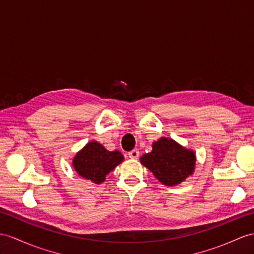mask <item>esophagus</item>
<instances>
[{
  "label": "esophagus",
  "instance_id": "34e87169",
  "mask_svg": "<svg viewBox=\"0 0 254 254\" xmlns=\"http://www.w3.org/2000/svg\"><path fill=\"white\" fill-rule=\"evenodd\" d=\"M129 158L131 159H137L139 157V151L138 150H132L128 153Z\"/></svg>",
  "mask_w": 254,
  "mask_h": 254
}]
</instances>
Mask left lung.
<instances>
[{
	"instance_id": "left-lung-1",
	"label": "left lung",
	"mask_w": 254,
	"mask_h": 254,
	"mask_svg": "<svg viewBox=\"0 0 254 254\" xmlns=\"http://www.w3.org/2000/svg\"><path fill=\"white\" fill-rule=\"evenodd\" d=\"M195 162L194 152L167 138L154 142L152 152L141 157V164L168 187L181 183L193 174Z\"/></svg>"
}]
</instances>
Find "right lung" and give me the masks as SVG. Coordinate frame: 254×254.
Returning a JSON list of instances; mask_svg holds the SVG:
<instances>
[{
  "label": "right lung",
  "mask_w": 254,
  "mask_h": 254,
  "mask_svg": "<svg viewBox=\"0 0 254 254\" xmlns=\"http://www.w3.org/2000/svg\"><path fill=\"white\" fill-rule=\"evenodd\" d=\"M123 159L121 152L107 151L103 145L92 141L76 154L73 166L80 177L99 184Z\"/></svg>",
  "instance_id": "1"
}]
</instances>
